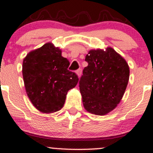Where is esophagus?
<instances>
[{
  "label": "esophagus",
  "instance_id": "obj_1",
  "mask_svg": "<svg viewBox=\"0 0 153 153\" xmlns=\"http://www.w3.org/2000/svg\"><path fill=\"white\" fill-rule=\"evenodd\" d=\"M76 73H77V75H78V77H80V75H81V73H82V70L80 69H78V71H76Z\"/></svg>",
  "mask_w": 153,
  "mask_h": 153
}]
</instances>
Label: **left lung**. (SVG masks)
Here are the masks:
<instances>
[{"label": "left lung", "mask_w": 153, "mask_h": 153, "mask_svg": "<svg viewBox=\"0 0 153 153\" xmlns=\"http://www.w3.org/2000/svg\"><path fill=\"white\" fill-rule=\"evenodd\" d=\"M88 63L79 81L84 108L93 114L103 116L114 109L122 100L129 78V68L111 47L90 50Z\"/></svg>", "instance_id": "obj_1"}]
</instances>
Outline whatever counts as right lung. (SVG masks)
I'll return each instance as SVG.
<instances>
[{"label": "right lung", "instance_id": "obj_1", "mask_svg": "<svg viewBox=\"0 0 153 153\" xmlns=\"http://www.w3.org/2000/svg\"><path fill=\"white\" fill-rule=\"evenodd\" d=\"M70 62L52 43L31 51L23 61L22 73L28 97L42 113L60 110L68 91L75 87L78 77L68 71Z\"/></svg>", "mask_w": 153, "mask_h": 153}]
</instances>
